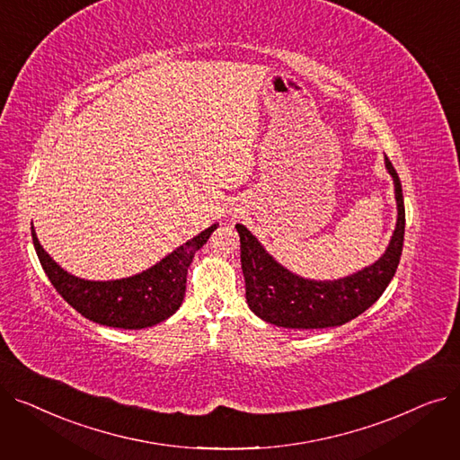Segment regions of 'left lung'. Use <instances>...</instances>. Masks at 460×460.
<instances>
[{
    "label": "left lung",
    "mask_w": 460,
    "mask_h": 460,
    "mask_svg": "<svg viewBox=\"0 0 460 460\" xmlns=\"http://www.w3.org/2000/svg\"><path fill=\"white\" fill-rule=\"evenodd\" d=\"M394 179L397 224L390 244L369 267L340 279H307L279 264L252 231L236 224L240 262L246 279V302L264 323L293 330L341 326L369 309L395 276L404 240V201L395 167L384 158Z\"/></svg>",
    "instance_id": "8db88e82"
}]
</instances>
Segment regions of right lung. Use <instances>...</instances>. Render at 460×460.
Here are the masks:
<instances>
[{
    "label": "right lung",
    "instance_id": "1",
    "mask_svg": "<svg viewBox=\"0 0 460 460\" xmlns=\"http://www.w3.org/2000/svg\"><path fill=\"white\" fill-rule=\"evenodd\" d=\"M212 224L188 243L167 253L151 269L123 279L93 281L72 276L44 252L31 227L33 246L56 291L78 313L96 324L141 330L169 319L181 307L186 293V274L193 255L212 234Z\"/></svg>",
    "mask_w": 460,
    "mask_h": 460
}]
</instances>
